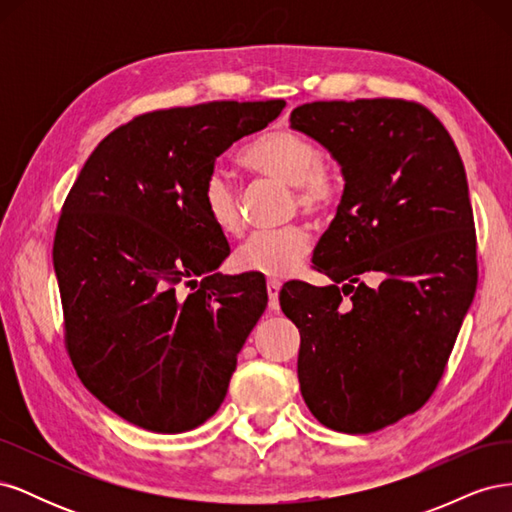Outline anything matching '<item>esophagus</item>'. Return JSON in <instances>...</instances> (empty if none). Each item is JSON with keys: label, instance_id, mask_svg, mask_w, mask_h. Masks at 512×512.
Returning <instances> with one entry per match:
<instances>
[{"label": "esophagus", "instance_id": "esophagus-1", "mask_svg": "<svg viewBox=\"0 0 512 512\" xmlns=\"http://www.w3.org/2000/svg\"><path fill=\"white\" fill-rule=\"evenodd\" d=\"M280 290H282V284L277 282V280H269V282H267L269 309H271V312H277V309H280Z\"/></svg>", "mask_w": 512, "mask_h": 512}]
</instances>
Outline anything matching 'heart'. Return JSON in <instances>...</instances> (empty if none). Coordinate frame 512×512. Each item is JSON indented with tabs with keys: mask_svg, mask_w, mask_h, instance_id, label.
<instances>
[{
	"mask_svg": "<svg viewBox=\"0 0 512 512\" xmlns=\"http://www.w3.org/2000/svg\"><path fill=\"white\" fill-rule=\"evenodd\" d=\"M241 164L258 175L282 181L294 190V205L305 215H322L335 209L344 194V175L324 162L322 149L297 130L277 128L262 132L241 151ZM207 218L224 235H239V196L230 177L220 168L209 170L200 190ZM312 250L307 230L292 224L280 230L256 232L235 252V267L267 277H288Z\"/></svg>",
	"mask_w": 512,
	"mask_h": 512,
	"instance_id": "heart-1",
	"label": "heart"
}]
</instances>
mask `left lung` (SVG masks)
Listing matches in <instances>:
<instances>
[{"label":"left lung","instance_id":"obj_1","mask_svg":"<svg viewBox=\"0 0 512 512\" xmlns=\"http://www.w3.org/2000/svg\"><path fill=\"white\" fill-rule=\"evenodd\" d=\"M290 126L327 147L346 179L312 258L333 284L280 292L301 333V395L324 427L371 433L425 406L474 299L466 168L440 119L412 100L309 102Z\"/></svg>","mask_w":512,"mask_h":512}]
</instances>
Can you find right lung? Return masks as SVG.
<instances>
[{
  "label": "right lung",
  "instance_id": "right-lung-1",
  "mask_svg": "<svg viewBox=\"0 0 512 512\" xmlns=\"http://www.w3.org/2000/svg\"><path fill=\"white\" fill-rule=\"evenodd\" d=\"M284 106L138 115L102 138L61 207L53 267L66 350L87 389L136 427L190 431L222 406L269 299L265 277L215 273L230 247L200 190L218 156Z\"/></svg>",
  "mask_w": 512,
  "mask_h": 512
}]
</instances>
